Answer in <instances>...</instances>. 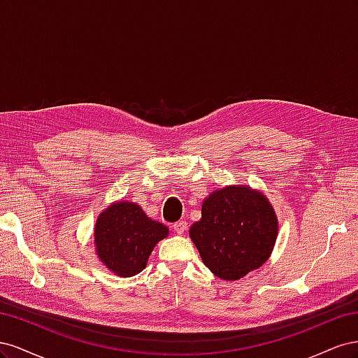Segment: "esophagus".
I'll return each instance as SVG.
<instances>
[{
    "label": "esophagus",
    "instance_id": "obj_1",
    "mask_svg": "<svg viewBox=\"0 0 358 358\" xmlns=\"http://www.w3.org/2000/svg\"><path fill=\"white\" fill-rule=\"evenodd\" d=\"M173 229L178 234H183L187 231V221H178L175 225H173Z\"/></svg>",
    "mask_w": 358,
    "mask_h": 358
}]
</instances>
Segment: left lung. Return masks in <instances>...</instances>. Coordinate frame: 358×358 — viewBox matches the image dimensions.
Returning <instances> with one entry per match:
<instances>
[{
	"instance_id": "left-lung-1",
	"label": "left lung",
	"mask_w": 358,
	"mask_h": 358,
	"mask_svg": "<svg viewBox=\"0 0 358 358\" xmlns=\"http://www.w3.org/2000/svg\"><path fill=\"white\" fill-rule=\"evenodd\" d=\"M278 216L262 191L227 185L206 197L189 237L204 266L224 280H239L262 267L276 243Z\"/></svg>"
}]
</instances>
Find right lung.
I'll list each match as a JSON object with an SVG mask.
<instances>
[{
	"mask_svg": "<svg viewBox=\"0 0 358 358\" xmlns=\"http://www.w3.org/2000/svg\"><path fill=\"white\" fill-rule=\"evenodd\" d=\"M169 227L150 220L137 203L115 201L95 221V254L112 273L131 278L146 267L155 245Z\"/></svg>",
	"mask_w": 358,
	"mask_h": 358,
	"instance_id": "right-lung-1",
	"label": "right lung"
}]
</instances>
